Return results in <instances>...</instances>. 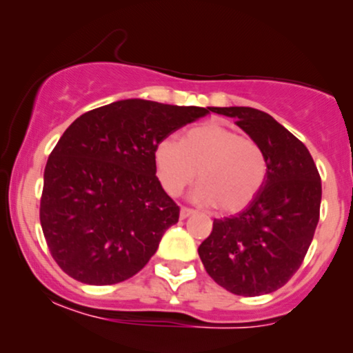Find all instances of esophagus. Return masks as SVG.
<instances>
[{
  "mask_svg": "<svg viewBox=\"0 0 353 353\" xmlns=\"http://www.w3.org/2000/svg\"><path fill=\"white\" fill-rule=\"evenodd\" d=\"M192 214H194V209H189V208L181 209V219H188L189 216H192Z\"/></svg>",
  "mask_w": 353,
  "mask_h": 353,
  "instance_id": "1",
  "label": "esophagus"
}]
</instances>
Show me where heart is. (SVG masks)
Listing matches in <instances>:
<instances>
[{
	"instance_id": "obj_1",
	"label": "heart",
	"mask_w": 353,
	"mask_h": 353,
	"mask_svg": "<svg viewBox=\"0 0 353 353\" xmlns=\"http://www.w3.org/2000/svg\"><path fill=\"white\" fill-rule=\"evenodd\" d=\"M154 164L165 192L179 196L197 176L201 184L194 199L217 205L222 212L247 208L264 188L269 171L257 141L217 121L188 129L181 143L171 137L161 141L154 149Z\"/></svg>"
}]
</instances>
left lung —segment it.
Returning <instances> with one entry per match:
<instances>
[{
	"mask_svg": "<svg viewBox=\"0 0 353 353\" xmlns=\"http://www.w3.org/2000/svg\"><path fill=\"white\" fill-rule=\"evenodd\" d=\"M236 119L267 156V179L247 209L214 219L199 245L205 270L229 292L257 297L281 289L302 265L320 217L322 182L309 149L254 108H210Z\"/></svg>",
	"mask_w": 353,
	"mask_h": 353,
	"instance_id": "1",
	"label": "left lung"
}]
</instances>
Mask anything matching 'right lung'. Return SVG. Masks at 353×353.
<instances>
[{
	"label": "right lung",
	"mask_w": 353,
	"mask_h": 353,
	"mask_svg": "<svg viewBox=\"0 0 353 353\" xmlns=\"http://www.w3.org/2000/svg\"><path fill=\"white\" fill-rule=\"evenodd\" d=\"M210 108L124 99L84 112L48 157L39 221L70 277L111 285L139 272L179 221L156 176L154 149Z\"/></svg>",
	"instance_id": "obj_1"
}]
</instances>
